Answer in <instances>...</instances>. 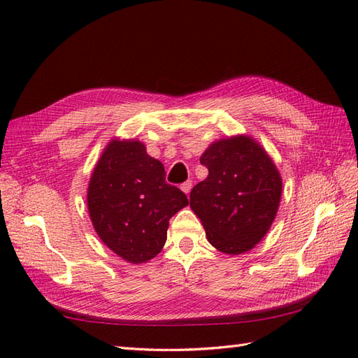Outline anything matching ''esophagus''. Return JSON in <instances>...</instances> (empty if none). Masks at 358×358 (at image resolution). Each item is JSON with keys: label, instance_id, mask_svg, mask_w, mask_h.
<instances>
[{"label": "esophagus", "instance_id": "obj_1", "mask_svg": "<svg viewBox=\"0 0 358 358\" xmlns=\"http://www.w3.org/2000/svg\"><path fill=\"white\" fill-rule=\"evenodd\" d=\"M180 187H181V191H183L187 195L189 192H191V189H192V181H185V183L181 185Z\"/></svg>", "mask_w": 358, "mask_h": 358}]
</instances>
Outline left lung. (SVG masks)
I'll list each match as a JSON object with an SVG mask.
<instances>
[{"mask_svg":"<svg viewBox=\"0 0 358 358\" xmlns=\"http://www.w3.org/2000/svg\"><path fill=\"white\" fill-rule=\"evenodd\" d=\"M208 177L191 191V209L220 252H249L277 217L283 180L252 136L238 134L210 143L200 157Z\"/></svg>","mask_w":358,"mask_h":358,"instance_id":"left-lung-1","label":"left lung"}]
</instances>
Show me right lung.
Here are the masks:
<instances>
[{
  "mask_svg": "<svg viewBox=\"0 0 358 358\" xmlns=\"http://www.w3.org/2000/svg\"><path fill=\"white\" fill-rule=\"evenodd\" d=\"M164 166L148 155L144 143L113 136L90 173L87 210L98 237L132 264L157 257L172 215L187 196L164 181Z\"/></svg>",
  "mask_w": 358,
  "mask_h": 358,
  "instance_id": "obj_1",
  "label": "right lung"
}]
</instances>
